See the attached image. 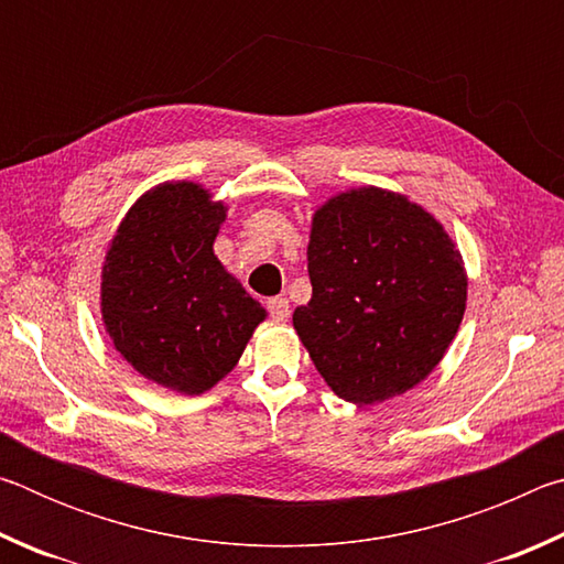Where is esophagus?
I'll use <instances>...</instances> for the list:
<instances>
[{"label": "esophagus", "mask_w": 564, "mask_h": 564, "mask_svg": "<svg viewBox=\"0 0 564 564\" xmlns=\"http://www.w3.org/2000/svg\"><path fill=\"white\" fill-rule=\"evenodd\" d=\"M269 313L275 323H285L291 316V305L289 299H271L269 301Z\"/></svg>", "instance_id": "34e87169"}]
</instances>
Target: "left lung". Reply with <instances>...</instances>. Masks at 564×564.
<instances>
[{
    "label": "left lung",
    "instance_id": "1",
    "mask_svg": "<svg viewBox=\"0 0 564 564\" xmlns=\"http://www.w3.org/2000/svg\"><path fill=\"white\" fill-rule=\"evenodd\" d=\"M313 295L293 328L333 393L383 403L433 373L460 328L467 279L451 236L405 196L376 186L313 216Z\"/></svg>",
    "mask_w": 564,
    "mask_h": 564
}]
</instances>
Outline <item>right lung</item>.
Returning <instances> with one entry per match:
<instances>
[{
  "mask_svg": "<svg viewBox=\"0 0 564 564\" xmlns=\"http://www.w3.org/2000/svg\"><path fill=\"white\" fill-rule=\"evenodd\" d=\"M226 206L191 181L131 206L101 273V316L123 358L156 386L198 395L241 358L265 318L214 256Z\"/></svg>",
  "mask_w": 564,
  "mask_h": 564,
  "instance_id": "right-lung-1",
  "label": "right lung"
}]
</instances>
